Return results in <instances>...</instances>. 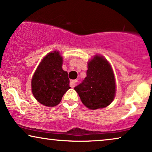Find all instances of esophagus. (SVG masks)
Here are the masks:
<instances>
[{
  "label": "esophagus",
  "mask_w": 152,
  "mask_h": 152,
  "mask_svg": "<svg viewBox=\"0 0 152 152\" xmlns=\"http://www.w3.org/2000/svg\"><path fill=\"white\" fill-rule=\"evenodd\" d=\"M77 80H71L70 82V86H71L72 88H73L75 86V85L77 84Z\"/></svg>",
  "instance_id": "34e87169"
}]
</instances>
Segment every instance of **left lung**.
<instances>
[{"label":"left lung","instance_id":"1","mask_svg":"<svg viewBox=\"0 0 152 152\" xmlns=\"http://www.w3.org/2000/svg\"><path fill=\"white\" fill-rule=\"evenodd\" d=\"M75 90L82 103L90 110L104 108L113 101L115 78L111 66L103 56L96 55L88 62L86 77Z\"/></svg>","mask_w":152,"mask_h":152}]
</instances>
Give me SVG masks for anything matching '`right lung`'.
Segmentation results:
<instances>
[{"label":"right lung","mask_w":152,"mask_h":152,"mask_svg":"<svg viewBox=\"0 0 152 152\" xmlns=\"http://www.w3.org/2000/svg\"><path fill=\"white\" fill-rule=\"evenodd\" d=\"M63 58L58 52L47 54L39 64L31 80L32 93L37 101L54 107L70 88L68 72L62 69Z\"/></svg>","instance_id":"obj_1"}]
</instances>
